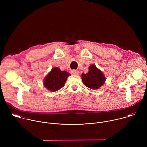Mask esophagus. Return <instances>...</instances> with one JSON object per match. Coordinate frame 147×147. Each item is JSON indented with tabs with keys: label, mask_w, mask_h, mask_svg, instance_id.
Listing matches in <instances>:
<instances>
[{
	"label": "esophagus",
	"mask_w": 147,
	"mask_h": 147,
	"mask_svg": "<svg viewBox=\"0 0 147 147\" xmlns=\"http://www.w3.org/2000/svg\"><path fill=\"white\" fill-rule=\"evenodd\" d=\"M71 73L73 74V75H78L80 72L78 71V70H72L71 71Z\"/></svg>",
	"instance_id": "obj_1"
}]
</instances>
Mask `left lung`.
Instances as JSON below:
<instances>
[{"instance_id": "obj_1", "label": "left lung", "mask_w": 147, "mask_h": 147, "mask_svg": "<svg viewBox=\"0 0 147 147\" xmlns=\"http://www.w3.org/2000/svg\"><path fill=\"white\" fill-rule=\"evenodd\" d=\"M82 81L86 87L92 90H96L103 86L106 78L102 72L94 65L89 67V71L87 74L82 73Z\"/></svg>"}]
</instances>
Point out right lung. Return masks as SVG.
<instances>
[{"label":"right lung","instance_id":"obj_1","mask_svg":"<svg viewBox=\"0 0 147 147\" xmlns=\"http://www.w3.org/2000/svg\"><path fill=\"white\" fill-rule=\"evenodd\" d=\"M70 74L66 71H61L58 67L53 68L45 77L44 85L51 91H56L65 86L67 77Z\"/></svg>","mask_w":147,"mask_h":147}]
</instances>
